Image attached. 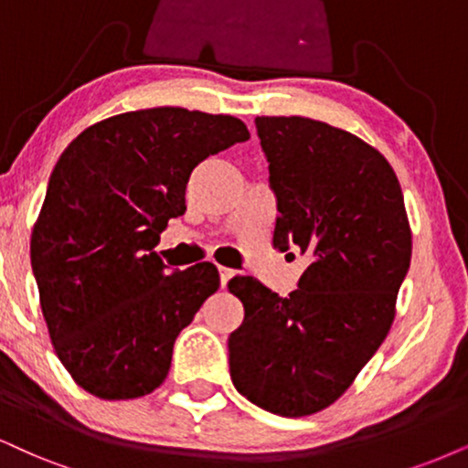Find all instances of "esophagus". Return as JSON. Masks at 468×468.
I'll return each instance as SVG.
<instances>
[{
  "mask_svg": "<svg viewBox=\"0 0 468 468\" xmlns=\"http://www.w3.org/2000/svg\"><path fill=\"white\" fill-rule=\"evenodd\" d=\"M218 275H221V286H225L229 280L234 278V271L228 269V267H218Z\"/></svg>",
  "mask_w": 468,
  "mask_h": 468,
  "instance_id": "obj_1",
  "label": "esophagus"
}]
</instances>
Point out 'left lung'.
<instances>
[{
    "instance_id": "obj_1",
    "label": "left lung",
    "mask_w": 468,
    "mask_h": 468,
    "mask_svg": "<svg viewBox=\"0 0 468 468\" xmlns=\"http://www.w3.org/2000/svg\"><path fill=\"white\" fill-rule=\"evenodd\" d=\"M280 217L273 247L310 258L297 291L228 282L245 319L228 338L240 395L280 417L325 410L371 360L397 313L412 229L393 166L373 145L308 117H256Z\"/></svg>"
}]
</instances>
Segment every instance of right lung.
Here are the masks:
<instances>
[{
  "instance_id": "1",
  "label": "right lung",
  "mask_w": 468,
  "mask_h": 468,
  "mask_svg": "<svg viewBox=\"0 0 468 468\" xmlns=\"http://www.w3.org/2000/svg\"><path fill=\"white\" fill-rule=\"evenodd\" d=\"M247 138L229 114L158 106L97 121L58 158L30 256L51 345L86 393L136 399L166 379L221 280L212 262L169 271L155 245L195 166Z\"/></svg>"
}]
</instances>
